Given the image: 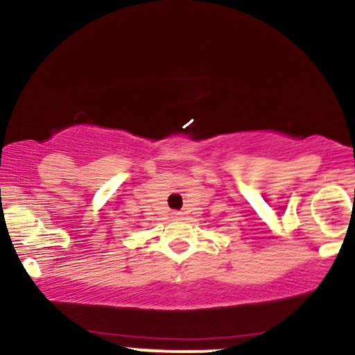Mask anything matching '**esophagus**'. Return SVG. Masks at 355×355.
I'll use <instances>...</instances> for the list:
<instances>
[{"mask_svg":"<svg viewBox=\"0 0 355 355\" xmlns=\"http://www.w3.org/2000/svg\"><path fill=\"white\" fill-rule=\"evenodd\" d=\"M173 218H180V214H178V212H175V214H173Z\"/></svg>","mask_w":355,"mask_h":355,"instance_id":"esophagus-1","label":"esophagus"}]
</instances>
